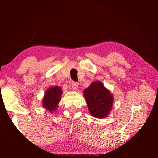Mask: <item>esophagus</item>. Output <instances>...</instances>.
I'll use <instances>...</instances> for the list:
<instances>
[{"mask_svg":"<svg viewBox=\"0 0 158 158\" xmlns=\"http://www.w3.org/2000/svg\"><path fill=\"white\" fill-rule=\"evenodd\" d=\"M71 85H72V87H73V89L76 90V89H78L79 84L77 81H72V83H71Z\"/></svg>","mask_w":158,"mask_h":158,"instance_id":"obj_1","label":"esophagus"}]
</instances>
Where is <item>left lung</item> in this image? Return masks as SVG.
<instances>
[{
  "instance_id": "8db88e82",
  "label": "left lung",
  "mask_w": 158,
  "mask_h": 158,
  "mask_svg": "<svg viewBox=\"0 0 158 158\" xmlns=\"http://www.w3.org/2000/svg\"><path fill=\"white\" fill-rule=\"evenodd\" d=\"M84 95L90 114L98 118L107 116L113 105L114 98L100 81H95L85 89Z\"/></svg>"
}]
</instances>
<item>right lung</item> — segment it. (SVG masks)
<instances>
[{"label":"right lung","instance_id":"obj_1","mask_svg":"<svg viewBox=\"0 0 158 158\" xmlns=\"http://www.w3.org/2000/svg\"><path fill=\"white\" fill-rule=\"evenodd\" d=\"M61 94V89L58 86L51 87L45 92L43 100V107L46 108L48 111L52 112L56 109L58 104L59 103Z\"/></svg>","mask_w":158,"mask_h":158}]
</instances>
